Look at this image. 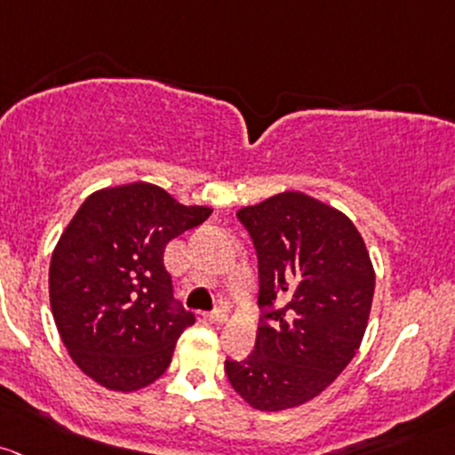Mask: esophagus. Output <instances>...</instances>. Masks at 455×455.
Here are the masks:
<instances>
[{
    "instance_id": "34e87169",
    "label": "esophagus",
    "mask_w": 455,
    "mask_h": 455,
    "mask_svg": "<svg viewBox=\"0 0 455 455\" xmlns=\"http://www.w3.org/2000/svg\"><path fill=\"white\" fill-rule=\"evenodd\" d=\"M203 317L207 319V322H212V323H224L228 319L227 311H224V308H216V311L203 313Z\"/></svg>"
}]
</instances>
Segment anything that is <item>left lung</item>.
<instances>
[{
	"mask_svg": "<svg viewBox=\"0 0 455 455\" xmlns=\"http://www.w3.org/2000/svg\"><path fill=\"white\" fill-rule=\"evenodd\" d=\"M259 257L257 343L227 361L231 387L254 411L302 406L337 380L365 337L376 272L346 213L304 192L237 212Z\"/></svg>",
	"mask_w": 455,
	"mask_h": 455,
	"instance_id": "8db88e82",
	"label": "left lung"
}]
</instances>
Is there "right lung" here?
<instances>
[{
	"label": "right lung",
	"instance_id": "right-lung-1",
	"mask_svg": "<svg viewBox=\"0 0 455 455\" xmlns=\"http://www.w3.org/2000/svg\"><path fill=\"white\" fill-rule=\"evenodd\" d=\"M212 216L138 181L92 192L60 235L49 300L73 363L109 391L132 393L166 371L196 319L172 302L168 242Z\"/></svg>",
	"mask_w": 455,
	"mask_h": 455
}]
</instances>
